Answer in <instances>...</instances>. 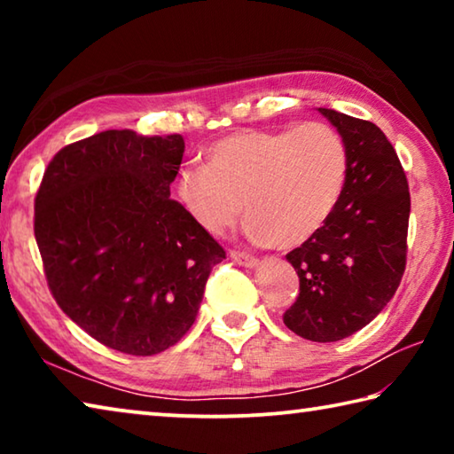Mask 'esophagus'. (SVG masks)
Returning a JSON list of instances; mask_svg holds the SVG:
<instances>
[{
	"label": "esophagus",
	"mask_w": 454,
	"mask_h": 454,
	"mask_svg": "<svg viewBox=\"0 0 454 454\" xmlns=\"http://www.w3.org/2000/svg\"><path fill=\"white\" fill-rule=\"evenodd\" d=\"M230 258H232L236 264L246 266V268H252L258 264V258L254 254H250V252H242V250H230Z\"/></svg>",
	"instance_id": "esophagus-1"
}]
</instances>
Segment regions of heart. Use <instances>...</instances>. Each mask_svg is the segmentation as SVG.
Segmentation results:
<instances>
[{
  "mask_svg": "<svg viewBox=\"0 0 454 454\" xmlns=\"http://www.w3.org/2000/svg\"><path fill=\"white\" fill-rule=\"evenodd\" d=\"M348 148L333 126L240 129L206 150V166L178 176L182 204L206 232L222 234L248 214V232L296 248L320 232L348 180Z\"/></svg>",
  "mask_w": 454,
  "mask_h": 454,
  "instance_id": "obj_1",
  "label": "heart"
}]
</instances>
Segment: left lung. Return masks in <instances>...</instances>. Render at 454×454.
Listing matches in <instances>:
<instances>
[{
	"mask_svg": "<svg viewBox=\"0 0 454 454\" xmlns=\"http://www.w3.org/2000/svg\"><path fill=\"white\" fill-rule=\"evenodd\" d=\"M347 142L350 168L338 208L286 254L301 280L284 325L312 342H336L376 318L403 280L411 194L379 126L318 107Z\"/></svg>",
	"mask_w": 454,
	"mask_h": 454,
	"instance_id": "left-lung-1",
	"label": "left lung"
}]
</instances>
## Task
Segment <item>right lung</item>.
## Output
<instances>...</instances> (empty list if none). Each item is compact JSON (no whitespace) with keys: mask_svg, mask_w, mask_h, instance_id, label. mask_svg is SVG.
Returning <instances> with one entry per match:
<instances>
[{"mask_svg":"<svg viewBox=\"0 0 454 454\" xmlns=\"http://www.w3.org/2000/svg\"><path fill=\"white\" fill-rule=\"evenodd\" d=\"M184 137L106 129L61 148L35 194L51 296L104 347L152 356L194 325L226 252L170 198Z\"/></svg>","mask_w":454,"mask_h":454,"instance_id":"1","label":"right lung"}]
</instances>
